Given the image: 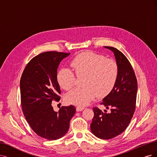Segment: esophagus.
I'll return each mask as SVG.
<instances>
[{"instance_id":"34e87169","label":"esophagus","mask_w":157,"mask_h":157,"mask_svg":"<svg viewBox=\"0 0 157 157\" xmlns=\"http://www.w3.org/2000/svg\"><path fill=\"white\" fill-rule=\"evenodd\" d=\"M84 109H85V107H80V106H78V107H76V111H77L78 112L82 111L83 110H84Z\"/></svg>"}]
</instances>
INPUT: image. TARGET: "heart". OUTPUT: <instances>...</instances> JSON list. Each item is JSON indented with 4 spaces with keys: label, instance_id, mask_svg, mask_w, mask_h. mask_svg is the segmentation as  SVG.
Here are the masks:
<instances>
[{
    "label": "heart",
    "instance_id": "obj_1",
    "mask_svg": "<svg viewBox=\"0 0 157 157\" xmlns=\"http://www.w3.org/2000/svg\"><path fill=\"white\" fill-rule=\"evenodd\" d=\"M77 76H83V87L75 88L66 96V101L73 105L85 106L95 96L103 98L112 91L117 83L118 67L111 59L91 52H85L75 56L71 63ZM75 76L71 69L63 68L57 74V82L65 90L74 85Z\"/></svg>",
    "mask_w": 157,
    "mask_h": 157
}]
</instances>
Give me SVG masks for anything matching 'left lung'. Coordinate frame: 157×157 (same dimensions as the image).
Returning <instances> with one entry per match:
<instances>
[{
    "instance_id": "obj_1",
    "label": "left lung",
    "mask_w": 157,
    "mask_h": 157,
    "mask_svg": "<svg viewBox=\"0 0 157 157\" xmlns=\"http://www.w3.org/2000/svg\"><path fill=\"white\" fill-rule=\"evenodd\" d=\"M104 48L114 53L118 75L113 89L102 100L101 104L107 109H111V113L94 107L90 130L96 137L108 140L120 135L129 124L135 110L138 85L134 71L127 57L114 47Z\"/></svg>"
}]
</instances>
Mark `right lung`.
I'll use <instances>...</instances> for the list:
<instances>
[{"mask_svg":"<svg viewBox=\"0 0 157 157\" xmlns=\"http://www.w3.org/2000/svg\"><path fill=\"white\" fill-rule=\"evenodd\" d=\"M70 54L55 51L40 54L28 63L21 78V105L27 122L37 135L48 140L67 134L75 113L73 105L62 107L59 112L52 106V101L60 98L58 67Z\"/></svg>","mask_w":157,"mask_h":157,"instance_id":"1","label":"right lung"}]
</instances>
